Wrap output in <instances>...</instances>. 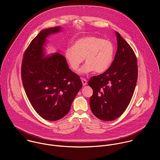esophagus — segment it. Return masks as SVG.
Listing matches in <instances>:
<instances>
[{"label": "esophagus", "instance_id": "obj_1", "mask_svg": "<svg viewBox=\"0 0 160 160\" xmlns=\"http://www.w3.org/2000/svg\"><path fill=\"white\" fill-rule=\"evenodd\" d=\"M81 81H82V85L83 86H86L87 84V80L84 78H81Z\"/></svg>", "mask_w": 160, "mask_h": 160}]
</instances>
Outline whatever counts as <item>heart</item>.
<instances>
[{
	"instance_id": "b5f03b06",
	"label": "heart",
	"mask_w": 160,
	"mask_h": 160,
	"mask_svg": "<svg viewBox=\"0 0 160 160\" xmlns=\"http://www.w3.org/2000/svg\"><path fill=\"white\" fill-rule=\"evenodd\" d=\"M114 46L109 40L91 36L78 39L72 47H68L65 57L70 68L76 71L83 62L86 63L79 71L84 74L93 70L98 73L105 72L112 65Z\"/></svg>"
}]
</instances>
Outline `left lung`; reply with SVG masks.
Instances as JSON below:
<instances>
[{
    "instance_id": "obj_1",
    "label": "left lung",
    "mask_w": 160,
    "mask_h": 160,
    "mask_svg": "<svg viewBox=\"0 0 160 160\" xmlns=\"http://www.w3.org/2000/svg\"><path fill=\"white\" fill-rule=\"evenodd\" d=\"M118 49L111 66L102 74L92 76L88 84L92 112L103 121H113L128 107L136 88L137 58L128 43L116 32Z\"/></svg>"
}]
</instances>
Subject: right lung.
Here are the masks:
<instances>
[{"label":"right lung","mask_w":160,"mask_h":160,"mask_svg":"<svg viewBox=\"0 0 160 160\" xmlns=\"http://www.w3.org/2000/svg\"><path fill=\"white\" fill-rule=\"evenodd\" d=\"M60 26L41 31L24 52L22 64L23 88L32 107L41 117L54 121L68 114L82 84L69 68L65 57L56 53L45 57L46 38Z\"/></svg>","instance_id":"obj_1"}]
</instances>
